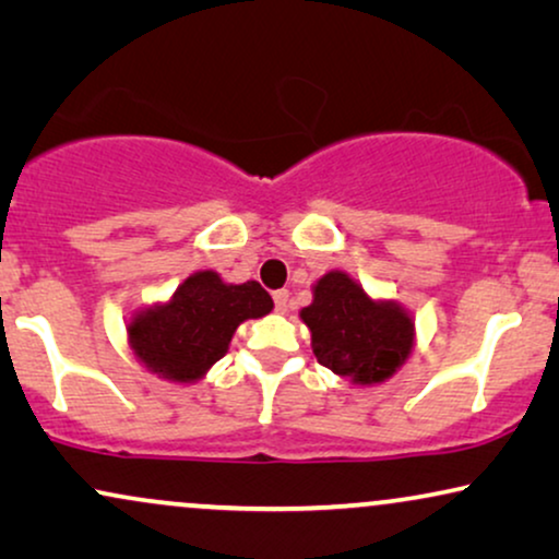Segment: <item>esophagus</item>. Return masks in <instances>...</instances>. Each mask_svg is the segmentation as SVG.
<instances>
[{"label":"esophagus","mask_w":559,"mask_h":559,"mask_svg":"<svg viewBox=\"0 0 559 559\" xmlns=\"http://www.w3.org/2000/svg\"><path fill=\"white\" fill-rule=\"evenodd\" d=\"M273 301H275V309L286 311L288 309V292H286V288H284V292H275Z\"/></svg>","instance_id":"1"}]
</instances>
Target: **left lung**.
Segmentation results:
<instances>
[{
  "label": "left lung",
  "mask_w": 559,
  "mask_h": 559,
  "mask_svg": "<svg viewBox=\"0 0 559 559\" xmlns=\"http://www.w3.org/2000/svg\"><path fill=\"white\" fill-rule=\"evenodd\" d=\"M299 317L309 326L317 360L355 385L389 381L416 345L412 311L391 299H373L345 271L324 273Z\"/></svg>",
  "instance_id": "8db88e82"
}]
</instances>
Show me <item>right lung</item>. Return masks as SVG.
<instances>
[{
	"label": "right lung",
	"instance_id": "right-lung-1",
	"mask_svg": "<svg viewBox=\"0 0 559 559\" xmlns=\"http://www.w3.org/2000/svg\"><path fill=\"white\" fill-rule=\"evenodd\" d=\"M271 309L273 299L258 281L227 284L217 271H197L170 299L132 311L128 345L163 381L197 383L227 355L237 326Z\"/></svg>",
	"mask_w": 559,
	"mask_h": 559
}]
</instances>
